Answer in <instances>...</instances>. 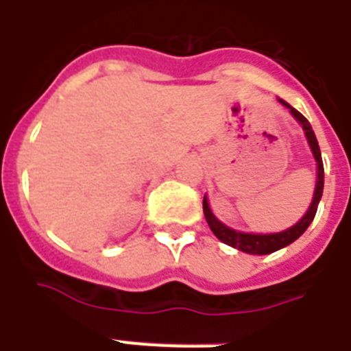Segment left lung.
<instances>
[{"label": "left lung", "mask_w": 351, "mask_h": 351, "mask_svg": "<svg viewBox=\"0 0 351 351\" xmlns=\"http://www.w3.org/2000/svg\"><path fill=\"white\" fill-rule=\"evenodd\" d=\"M282 106H286L289 109V112L293 114L299 123L302 125L306 132V138L310 142V147L313 151V156L317 160V186H315V195H313V202H311L308 213L302 217V219L286 231H280V233H273V234H251V233H240V231H234L228 226H224L222 222L215 219V215L211 213V209L208 206V200L204 197V217L208 220L209 228L215 233V237L219 240H222L224 244L231 245V247H237V250L244 251V253H251V255H267V253H273V251L280 250V247H286L288 244L295 242L299 239L300 234L308 230V226L311 224V220L315 219L317 208H319V202H321L322 197V187H324V165H322V156H321V149H319V142H317L315 132L311 129L310 121L306 120L302 114H300L297 109L286 104V101L280 100Z\"/></svg>", "instance_id": "left-lung-1"}]
</instances>
